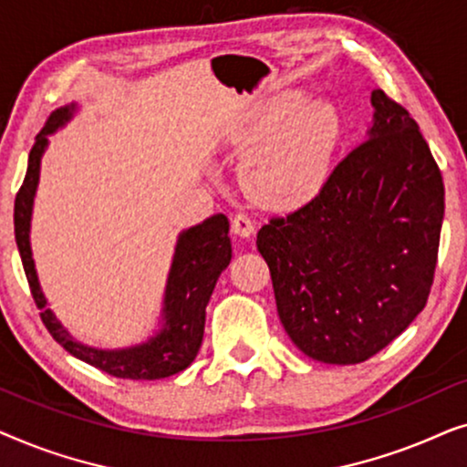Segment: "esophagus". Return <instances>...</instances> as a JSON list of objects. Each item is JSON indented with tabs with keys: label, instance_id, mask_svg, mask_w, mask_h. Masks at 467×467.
<instances>
[{
	"label": "esophagus",
	"instance_id": "obj_1",
	"mask_svg": "<svg viewBox=\"0 0 467 467\" xmlns=\"http://www.w3.org/2000/svg\"><path fill=\"white\" fill-rule=\"evenodd\" d=\"M232 229L235 235H240V238H251L254 232V225H253L251 216L244 213H238V214H234V219H232Z\"/></svg>",
	"mask_w": 467,
	"mask_h": 467
}]
</instances>
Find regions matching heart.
Wrapping results in <instances>:
<instances>
[{"mask_svg": "<svg viewBox=\"0 0 467 467\" xmlns=\"http://www.w3.org/2000/svg\"><path fill=\"white\" fill-rule=\"evenodd\" d=\"M340 138V114L329 101L286 95L246 133V146H254L244 165L246 187L272 206L312 200L327 182Z\"/></svg>", "mask_w": 467, "mask_h": 467, "instance_id": "obj_1", "label": "heart"}]
</instances>
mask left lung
I'll return each mask as SVG.
<instances>
[{
    "label": "left lung",
    "mask_w": 467,
    "mask_h": 467,
    "mask_svg": "<svg viewBox=\"0 0 467 467\" xmlns=\"http://www.w3.org/2000/svg\"><path fill=\"white\" fill-rule=\"evenodd\" d=\"M366 140L308 203L259 229L280 323L310 359L353 366L393 342L430 296L444 184L414 119L372 91Z\"/></svg>",
    "instance_id": "left-lung-1"
}]
</instances>
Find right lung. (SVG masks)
Segmentation results:
<instances>
[{"mask_svg": "<svg viewBox=\"0 0 467 467\" xmlns=\"http://www.w3.org/2000/svg\"><path fill=\"white\" fill-rule=\"evenodd\" d=\"M78 106L67 104L50 114L44 130L36 136L29 152L27 174L15 202V238L21 261L27 274L31 296L42 310V321L50 336L74 355L76 359L101 369V372L131 380H159L187 369L197 357L203 340L206 306L213 296L216 280L232 261V240L225 214H214L200 225L182 229L178 234L174 257L165 280L159 329L144 342L123 348H98L76 340L50 310L37 280L34 253H31V214L37 182H40L42 157L48 149V136L66 127L74 119Z\"/></svg>", "mask_w": 467, "mask_h": 467, "instance_id": "1", "label": "right lung"}]
</instances>
